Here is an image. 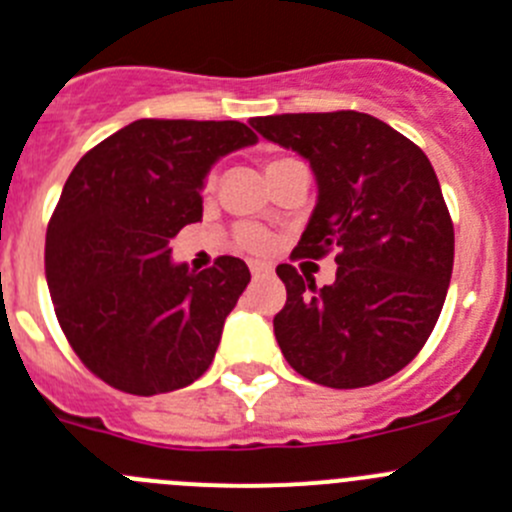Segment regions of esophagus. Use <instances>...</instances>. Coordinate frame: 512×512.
<instances>
[{
  "label": "esophagus",
  "mask_w": 512,
  "mask_h": 512,
  "mask_svg": "<svg viewBox=\"0 0 512 512\" xmlns=\"http://www.w3.org/2000/svg\"><path fill=\"white\" fill-rule=\"evenodd\" d=\"M250 272H252V278L260 280V278H267V275H270L272 267L267 265V262H257V260H252V262H250Z\"/></svg>",
  "instance_id": "34e87169"
}]
</instances>
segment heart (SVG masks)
Segmentation results:
<instances>
[{"mask_svg":"<svg viewBox=\"0 0 512 512\" xmlns=\"http://www.w3.org/2000/svg\"><path fill=\"white\" fill-rule=\"evenodd\" d=\"M278 161H283V159H270L267 169H270L272 164H278ZM214 181H217V174L212 171V174H207V179H204L202 189L212 191ZM234 242H237V247H240V250L252 252V255H262V252L270 250V232L255 222H245L237 227V232H234Z\"/></svg>","mask_w":512,"mask_h":512,"instance_id":"heart-1","label":"heart"}]
</instances>
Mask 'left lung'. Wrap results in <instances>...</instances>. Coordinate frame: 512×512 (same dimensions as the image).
Listing matches in <instances>:
<instances>
[{
	"label": "left lung",
	"instance_id": "8db88e82",
	"mask_svg": "<svg viewBox=\"0 0 512 512\" xmlns=\"http://www.w3.org/2000/svg\"><path fill=\"white\" fill-rule=\"evenodd\" d=\"M252 128L310 161L318 204L290 260L336 252V283L278 265L275 315L285 361L331 389L389 379L437 326L455 262V227L417 143L369 113H283Z\"/></svg>",
	"mask_w": 512,
	"mask_h": 512
}]
</instances>
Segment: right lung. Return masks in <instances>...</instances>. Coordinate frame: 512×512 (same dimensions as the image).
<instances>
[{
  "label": "right lung",
  "instance_id": "1",
  "mask_svg": "<svg viewBox=\"0 0 512 512\" xmlns=\"http://www.w3.org/2000/svg\"><path fill=\"white\" fill-rule=\"evenodd\" d=\"M257 136L240 121L141 118L93 146L62 186L45 237L57 323L98 379L126 394L189 386L212 364L250 283L240 257L189 272L169 242L202 219L204 176Z\"/></svg>",
  "mask_w": 512,
  "mask_h": 512
}]
</instances>
